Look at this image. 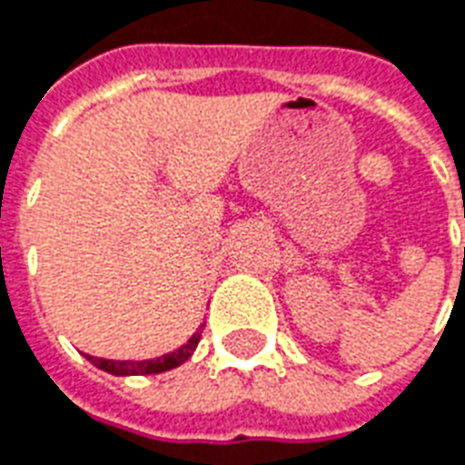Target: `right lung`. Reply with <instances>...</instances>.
<instances>
[{
    "label": "right lung",
    "mask_w": 465,
    "mask_h": 465,
    "mask_svg": "<svg viewBox=\"0 0 465 465\" xmlns=\"http://www.w3.org/2000/svg\"><path fill=\"white\" fill-rule=\"evenodd\" d=\"M201 331H203V326L198 328L193 336L188 338V343L181 345L179 351L166 352L162 358H152V361H107V358H93V355H85V358L95 368L104 370L110 375H159V372H166V370L179 368L193 355L195 345L201 341Z\"/></svg>",
    "instance_id": "obj_1"
}]
</instances>
